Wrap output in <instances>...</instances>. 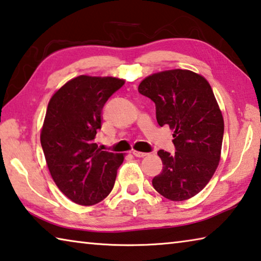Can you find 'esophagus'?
Returning a JSON list of instances; mask_svg holds the SVG:
<instances>
[{"label": "esophagus", "mask_w": 261, "mask_h": 261, "mask_svg": "<svg viewBox=\"0 0 261 261\" xmlns=\"http://www.w3.org/2000/svg\"><path fill=\"white\" fill-rule=\"evenodd\" d=\"M132 154H134V156H136V158H144V156L147 155V153L138 152V151H134V152H132Z\"/></svg>", "instance_id": "obj_1"}]
</instances>
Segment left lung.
<instances>
[{"label": "left lung", "mask_w": 261, "mask_h": 261, "mask_svg": "<svg viewBox=\"0 0 261 261\" xmlns=\"http://www.w3.org/2000/svg\"><path fill=\"white\" fill-rule=\"evenodd\" d=\"M155 103L160 126L174 130L175 153L160 149L162 171L153 188L167 199L196 196L214 175L223 139V117L206 79L190 70H168L148 76L138 87Z\"/></svg>", "instance_id": "left-lung-1"}]
</instances>
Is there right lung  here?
Instances as JSON below:
<instances>
[{
  "instance_id": "obj_1",
  "label": "right lung",
  "mask_w": 261,
  "mask_h": 261,
  "mask_svg": "<svg viewBox=\"0 0 261 261\" xmlns=\"http://www.w3.org/2000/svg\"><path fill=\"white\" fill-rule=\"evenodd\" d=\"M123 85V79L79 76L62 86L48 103L42 151L57 188L76 204H98L114 188L124 156L101 151L94 138L105 103Z\"/></svg>"
}]
</instances>
